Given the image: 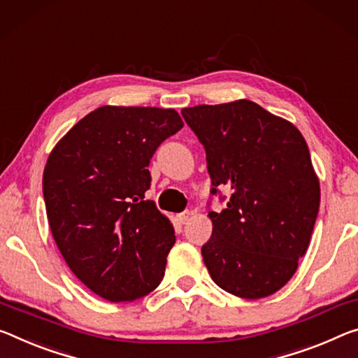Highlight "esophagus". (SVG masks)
<instances>
[{"instance_id":"obj_1","label":"esophagus","mask_w":358,"mask_h":358,"mask_svg":"<svg viewBox=\"0 0 358 358\" xmlns=\"http://www.w3.org/2000/svg\"><path fill=\"white\" fill-rule=\"evenodd\" d=\"M189 218H191V212H188V210H186V212H181V213L177 215V221H178L180 224L188 223Z\"/></svg>"}]
</instances>
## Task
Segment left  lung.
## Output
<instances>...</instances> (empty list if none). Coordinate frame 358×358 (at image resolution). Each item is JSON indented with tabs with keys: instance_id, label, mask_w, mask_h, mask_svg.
Instances as JSON below:
<instances>
[{
	"instance_id": "8db88e82",
	"label": "left lung",
	"mask_w": 358,
	"mask_h": 358,
	"mask_svg": "<svg viewBox=\"0 0 358 358\" xmlns=\"http://www.w3.org/2000/svg\"><path fill=\"white\" fill-rule=\"evenodd\" d=\"M206 148L212 194L228 186L226 208L208 212L202 258L231 294L259 299L285 285L309 247L320 185L301 132L250 100L181 110ZM224 199V197H223Z\"/></svg>"
}]
</instances>
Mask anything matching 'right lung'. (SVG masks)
Here are the masks:
<instances>
[{
    "instance_id": "1",
    "label": "right lung",
    "mask_w": 358,
    "mask_h": 358,
    "mask_svg": "<svg viewBox=\"0 0 358 358\" xmlns=\"http://www.w3.org/2000/svg\"><path fill=\"white\" fill-rule=\"evenodd\" d=\"M183 127L175 110L100 106L71 127L43 175L46 213L68 268L111 303L161 283L175 231L150 189L157 146Z\"/></svg>"
}]
</instances>
